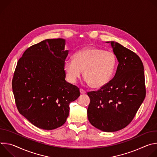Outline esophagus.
Wrapping results in <instances>:
<instances>
[{
    "mask_svg": "<svg viewBox=\"0 0 157 157\" xmlns=\"http://www.w3.org/2000/svg\"><path fill=\"white\" fill-rule=\"evenodd\" d=\"M80 93H81V94H86V91H84V89H80Z\"/></svg>",
    "mask_w": 157,
    "mask_h": 157,
    "instance_id": "34e87169",
    "label": "esophagus"
}]
</instances>
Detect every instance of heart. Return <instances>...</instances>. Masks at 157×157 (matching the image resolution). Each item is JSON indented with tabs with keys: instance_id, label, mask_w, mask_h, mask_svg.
<instances>
[{
	"instance_id": "1",
	"label": "heart",
	"mask_w": 157,
	"mask_h": 157,
	"mask_svg": "<svg viewBox=\"0 0 157 157\" xmlns=\"http://www.w3.org/2000/svg\"><path fill=\"white\" fill-rule=\"evenodd\" d=\"M116 65L114 53L91 47L77 51L73 55V59H66L64 63V70L71 83H76L84 71L86 82L93 87L99 88L110 81Z\"/></svg>"
}]
</instances>
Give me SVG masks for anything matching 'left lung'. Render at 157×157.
I'll use <instances>...</instances> for the list:
<instances>
[{
    "label": "left lung",
    "mask_w": 157,
    "mask_h": 157,
    "mask_svg": "<svg viewBox=\"0 0 157 157\" xmlns=\"http://www.w3.org/2000/svg\"><path fill=\"white\" fill-rule=\"evenodd\" d=\"M110 43L119 64L114 77L90 98L87 114L96 128L107 132L127 126L135 117L146 94L143 63L139 56L116 41Z\"/></svg>",
    "instance_id": "left-lung-1"
}]
</instances>
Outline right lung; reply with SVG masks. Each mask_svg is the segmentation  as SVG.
I'll return each instance as SVG.
<instances>
[{"label":"right lung","mask_w":157,"mask_h":157,"mask_svg":"<svg viewBox=\"0 0 157 157\" xmlns=\"http://www.w3.org/2000/svg\"><path fill=\"white\" fill-rule=\"evenodd\" d=\"M65 40L47 39L27 48L18 61L12 90L20 114L35 126L53 130L69 116L70 104L79 89L65 80L64 63L68 55Z\"/></svg>","instance_id":"1"}]
</instances>
